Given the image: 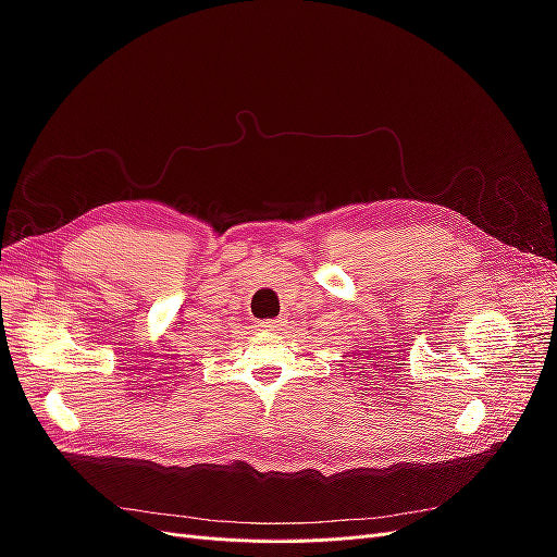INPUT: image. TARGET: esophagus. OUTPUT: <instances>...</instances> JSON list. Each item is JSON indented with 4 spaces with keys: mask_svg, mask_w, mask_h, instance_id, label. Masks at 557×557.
Listing matches in <instances>:
<instances>
[{
    "mask_svg": "<svg viewBox=\"0 0 557 557\" xmlns=\"http://www.w3.org/2000/svg\"><path fill=\"white\" fill-rule=\"evenodd\" d=\"M285 320L283 318H272V320H260V323L256 325L258 330H264V332H276L283 327Z\"/></svg>",
    "mask_w": 557,
    "mask_h": 557,
    "instance_id": "34e87169",
    "label": "esophagus"
}]
</instances>
